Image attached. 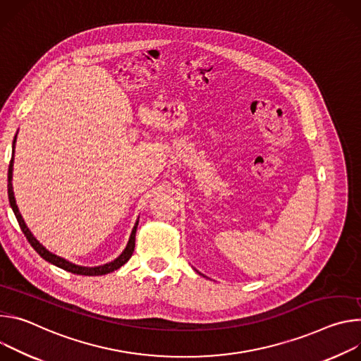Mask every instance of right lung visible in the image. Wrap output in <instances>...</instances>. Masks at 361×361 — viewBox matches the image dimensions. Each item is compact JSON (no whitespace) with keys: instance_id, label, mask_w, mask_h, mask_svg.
Here are the masks:
<instances>
[{"instance_id":"obj_1","label":"right lung","mask_w":361,"mask_h":361,"mask_svg":"<svg viewBox=\"0 0 361 361\" xmlns=\"http://www.w3.org/2000/svg\"><path fill=\"white\" fill-rule=\"evenodd\" d=\"M14 143H16V139H14ZM13 147H14V146H13ZM13 160H14V150H13V157H11V160H10V166H8V201H10V205H11V208H13V211H14V215H16V218H17V221H18V225H20L23 233H24L25 238H27V241H28L30 245L37 251V254H38L39 257H42V258L46 259V261H49L50 264H53V265H56V267L64 269V271H68V272H73V274H77V275H104V274L113 272L114 269H117V268H120L122 265H125V264L130 259V257H132V254H133V251H135V236H136L137 222H136V225H135V228H133V231H132V235H130V239H129L126 250H125L122 254H120V257H117L114 261H111V262H109V264H104V265H100V267H93V268L80 267V265L71 264V262H68V261H66V259H63V258H60V257L51 254L50 251H47V250H46L42 244H39V243L37 241V239L32 236V233L30 232V229L27 228V225L24 224V219L21 218V215H20V212H18V208H17V204H16V199H14L13 185H11V179H13Z\"/></svg>"}]
</instances>
